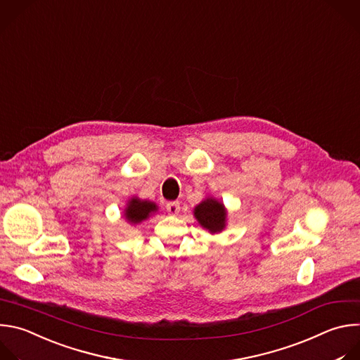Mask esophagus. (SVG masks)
Listing matches in <instances>:
<instances>
[{"mask_svg":"<svg viewBox=\"0 0 360 360\" xmlns=\"http://www.w3.org/2000/svg\"><path fill=\"white\" fill-rule=\"evenodd\" d=\"M166 210L170 215H177L180 211V202L179 201H169L166 205Z\"/></svg>","mask_w":360,"mask_h":360,"instance_id":"34e87169","label":"esophagus"}]
</instances>
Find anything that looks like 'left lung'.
<instances>
[{"label":"left lung","mask_w":360,"mask_h":360,"mask_svg":"<svg viewBox=\"0 0 360 360\" xmlns=\"http://www.w3.org/2000/svg\"><path fill=\"white\" fill-rule=\"evenodd\" d=\"M194 215L198 223L210 233H220L226 226V210L217 200H204L195 207Z\"/></svg>","instance_id":"8db88e82"}]
</instances>
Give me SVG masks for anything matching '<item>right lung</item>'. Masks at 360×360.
<instances>
[{
    "instance_id": "add662e5",
    "label": "right lung",
    "mask_w": 360,
    "mask_h": 360,
    "mask_svg": "<svg viewBox=\"0 0 360 360\" xmlns=\"http://www.w3.org/2000/svg\"><path fill=\"white\" fill-rule=\"evenodd\" d=\"M156 210H158V205L152 201H141L139 198H131V201H129L124 215L130 223L137 224L143 220H146Z\"/></svg>"
}]
</instances>
